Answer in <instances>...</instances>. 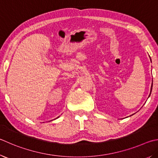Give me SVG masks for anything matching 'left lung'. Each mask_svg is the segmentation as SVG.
Listing matches in <instances>:
<instances>
[{"label":"left lung","mask_w":158,"mask_h":158,"mask_svg":"<svg viewBox=\"0 0 158 158\" xmlns=\"http://www.w3.org/2000/svg\"><path fill=\"white\" fill-rule=\"evenodd\" d=\"M151 59V58H150ZM151 90H152V86H151ZM150 94H151V93H150Z\"/></svg>","instance_id":"8db88e82"}]
</instances>
